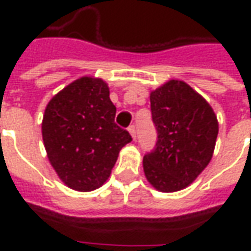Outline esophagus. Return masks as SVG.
Instances as JSON below:
<instances>
[{
  "mask_svg": "<svg viewBox=\"0 0 251 251\" xmlns=\"http://www.w3.org/2000/svg\"><path fill=\"white\" fill-rule=\"evenodd\" d=\"M127 130H129V133H130V136L133 137V140H136V126L130 125Z\"/></svg>",
  "mask_w": 251,
  "mask_h": 251,
  "instance_id": "1",
  "label": "esophagus"
}]
</instances>
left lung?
I'll list each match as a JSON object with an SVG mask.
<instances>
[{"mask_svg": "<svg viewBox=\"0 0 251 251\" xmlns=\"http://www.w3.org/2000/svg\"><path fill=\"white\" fill-rule=\"evenodd\" d=\"M151 110L157 142L144 156V172L158 191H180L210 163L219 131L216 115L183 80H169L152 91Z\"/></svg>", "mask_w": 251, "mask_h": 251, "instance_id": "8db88e82", "label": "left lung"}]
</instances>
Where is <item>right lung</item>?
Listing matches in <instances>:
<instances>
[{
	"instance_id": "obj_1",
	"label": "right lung",
	"mask_w": 251,
	"mask_h": 251,
	"mask_svg": "<svg viewBox=\"0 0 251 251\" xmlns=\"http://www.w3.org/2000/svg\"><path fill=\"white\" fill-rule=\"evenodd\" d=\"M115 106L107 84L83 76L48 102L41 133L50 163L63 183L93 191L109 179L118 153L131 141L114 122Z\"/></svg>"
}]
</instances>
